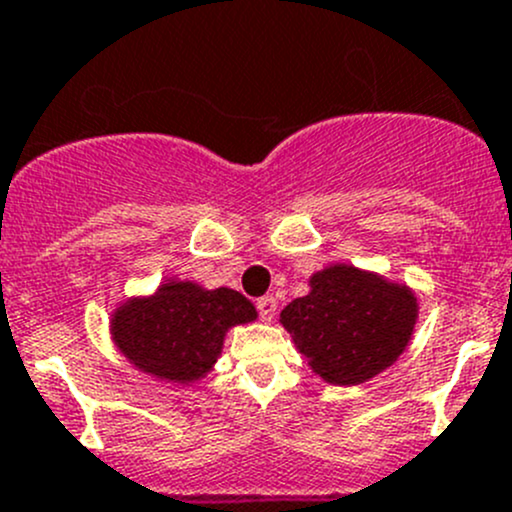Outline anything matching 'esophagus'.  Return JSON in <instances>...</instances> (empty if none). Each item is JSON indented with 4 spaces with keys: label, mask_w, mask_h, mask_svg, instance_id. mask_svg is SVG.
Listing matches in <instances>:
<instances>
[{
    "label": "esophagus",
    "mask_w": 512,
    "mask_h": 512,
    "mask_svg": "<svg viewBox=\"0 0 512 512\" xmlns=\"http://www.w3.org/2000/svg\"><path fill=\"white\" fill-rule=\"evenodd\" d=\"M257 312H260V319L262 322H272L277 314V299L272 297V294H267V297H260L257 299Z\"/></svg>",
    "instance_id": "34e87169"
}]
</instances>
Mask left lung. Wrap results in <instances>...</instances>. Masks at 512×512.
Here are the masks:
<instances>
[{
	"instance_id": "obj_1",
	"label": "left lung",
	"mask_w": 512,
	"mask_h": 512,
	"mask_svg": "<svg viewBox=\"0 0 512 512\" xmlns=\"http://www.w3.org/2000/svg\"><path fill=\"white\" fill-rule=\"evenodd\" d=\"M280 322L322 379L361 384L406 349L416 299L406 287L337 265L314 275L312 292L289 302Z\"/></svg>"
}]
</instances>
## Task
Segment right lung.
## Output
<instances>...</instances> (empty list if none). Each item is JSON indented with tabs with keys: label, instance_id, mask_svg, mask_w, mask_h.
<instances>
[{
	"label": "right lung",
	"instance_id": "add662e5",
	"mask_svg": "<svg viewBox=\"0 0 512 512\" xmlns=\"http://www.w3.org/2000/svg\"><path fill=\"white\" fill-rule=\"evenodd\" d=\"M257 317L235 289L203 292L190 282H165L151 299H133L113 317V337L138 369L170 381L208 374L232 324Z\"/></svg>",
	"mask_w": 512,
	"mask_h": 512
}]
</instances>
